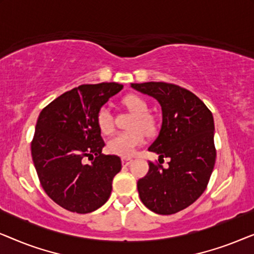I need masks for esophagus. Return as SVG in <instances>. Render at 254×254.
Wrapping results in <instances>:
<instances>
[{"mask_svg":"<svg viewBox=\"0 0 254 254\" xmlns=\"http://www.w3.org/2000/svg\"><path fill=\"white\" fill-rule=\"evenodd\" d=\"M131 162H133V159H131V158H123V159H121V163H123L124 166H128Z\"/></svg>","mask_w":254,"mask_h":254,"instance_id":"obj_1","label":"esophagus"}]
</instances>
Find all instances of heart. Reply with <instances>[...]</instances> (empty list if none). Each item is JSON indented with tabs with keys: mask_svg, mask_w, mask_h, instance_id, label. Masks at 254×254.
I'll return each instance as SVG.
<instances>
[{
	"mask_svg": "<svg viewBox=\"0 0 254 254\" xmlns=\"http://www.w3.org/2000/svg\"><path fill=\"white\" fill-rule=\"evenodd\" d=\"M124 105L135 114L131 121L129 131H121L112 136L107 142V149L112 154L121 157H130L134 155L137 147L143 144L144 133H151L155 128V121L150 114H148V104L138 95H128L123 99ZM97 124L103 133L109 134L113 130V116L107 107H102L97 113Z\"/></svg>",
	"mask_w": 254,
	"mask_h": 254,
	"instance_id": "b5f03b06",
	"label": "heart"
}]
</instances>
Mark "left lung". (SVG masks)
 <instances>
[{"instance_id": "8db88e82", "label": "left lung", "mask_w": 254, "mask_h": 254, "mask_svg": "<svg viewBox=\"0 0 254 254\" xmlns=\"http://www.w3.org/2000/svg\"><path fill=\"white\" fill-rule=\"evenodd\" d=\"M162 107V127L149 151L170 158L168 168L149 162L137 190L145 207L171 215L185 209L204 192L214 170V118L201 99L189 90L164 82L131 83ZM158 159V161H159Z\"/></svg>"}]
</instances>
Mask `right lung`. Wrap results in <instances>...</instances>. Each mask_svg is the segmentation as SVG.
<instances>
[{"label": "right lung", "instance_id": "right-lung-1", "mask_svg": "<svg viewBox=\"0 0 254 254\" xmlns=\"http://www.w3.org/2000/svg\"><path fill=\"white\" fill-rule=\"evenodd\" d=\"M123 88L114 82L79 85L39 114L31 143L34 168L47 195L64 209L91 213L109 200L121 159L102 154L97 113Z\"/></svg>", "mask_w": 254, "mask_h": 254}]
</instances>
